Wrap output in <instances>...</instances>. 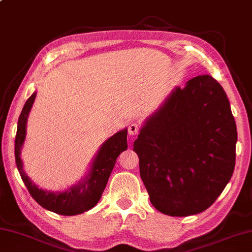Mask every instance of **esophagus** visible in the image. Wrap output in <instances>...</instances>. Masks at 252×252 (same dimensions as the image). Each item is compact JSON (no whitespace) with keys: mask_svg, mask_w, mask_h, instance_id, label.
I'll return each instance as SVG.
<instances>
[{"mask_svg":"<svg viewBox=\"0 0 252 252\" xmlns=\"http://www.w3.org/2000/svg\"><path fill=\"white\" fill-rule=\"evenodd\" d=\"M140 129L141 126L140 125H138V123H131V125L127 126V131H129L130 136H137V134L140 132Z\"/></svg>","mask_w":252,"mask_h":252,"instance_id":"obj_1","label":"esophagus"}]
</instances>
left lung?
Segmentation results:
<instances>
[{"label":"left lung","mask_w":252,"mask_h":252,"mask_svg":"<svg viewBox=\"0 0 252 252\" xmlns=\"http://www.w3.org/2000/svg\"><path fill=\"white\" fill-rule=\"evenodd\" d=\"M236 140L230 102L212 76L173 90L133 144L154 207L178 217L210 207L233 174Z\"/></svg>","instance_id":"1"}]
</instances>
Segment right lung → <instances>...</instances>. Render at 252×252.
Returning <instances> with one entry per match:
<instances>
[{"instance_id":"right-lung-1","label":"right lung","mask_w":252,"mask_h":252,"mask_svg":"<svg viewBox=\"0 0 252 252\" xmlns=\"http://www.w3.org/2000/svg\"><path fill=\"white\" fill-rule=\"evenodd\" d=\"M35 97L36 93H33L22 108L18 120V129L16 141H14V156H16L17 167L22 181L27 187L32 197L45 209L64 216L78 215V214L87 212L99 201L105 187L107 185L111 172L116 163V158L120 154L126 150L127 131L126 129L120 131L104 142L94 159L90 173L79 185L69 188L64 192L56 193L39 189L26 175L20 158L21 146L26 137V123H27L28 113L32 106Z\"/></svg>"}]
</instances>
